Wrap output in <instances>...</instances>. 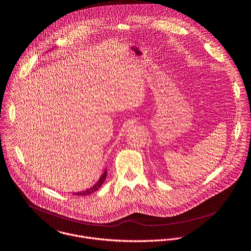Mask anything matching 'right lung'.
Listing matches in <instances>:
<instances>
[{
	"instance_id": "right-lung-1",
	"label": "right lung",
	"mask_w": 251,
	"mask_h": 251,
	"mask_svg": "<svg viewBox=\"0 0 251 251\" xmlns=\"http://www.w3.org/2000/svg\"><path fill=\"white\" fill-rule=\"evenodd\" d=\"M106 178V170L103 172V174L100 176V178H99V180L92 186V187H90V188H88V189H86V190H84V191H79V192H74L73 194L74 195H77V196H85V195H89V194H91V193H93V192H95V191H97L99 188H100V186H101V184L103 183V181H104V179Z\"/></svg>"
}]
</instances>
